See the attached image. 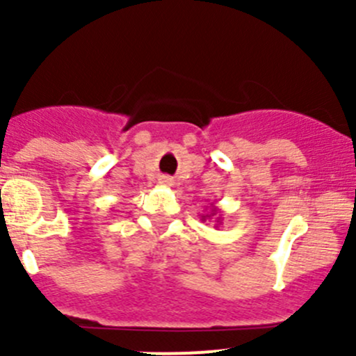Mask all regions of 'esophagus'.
I'll return each instance as SVG.
<instances>
[{
	"label": "esophagus",
	"instance_id": "obj_1",
	"mask_svg": "<svg viewBox=\"0 0 356 356\" xmlns=\"http://www.w3.org/2000/svg\"><path fill=\"white\" fill-rule=\"evenodd\" d=\"M160 182H161V184H163V186H172V184H174L170 177H161Z\"/></svg>",
	"mask_w": 356,
	"mask_h": 356
}]
</instances>
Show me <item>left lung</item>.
<instances>
[{"label":"left lung","instance_id":"8db88e82","mask_svg":"<svg viewBox=\"0 0 356 356\" xmlns=\"http://www.w3.org/2000/svg\"><path fill=\"white\" fill-rule=\"evenodd\" d=\"M215 215H218L217 218H215V227H218V225L222 224V215H220V210H218L217 207H215V204H211L210 207V211H207V213H203L201 215V220H211V218L215 217Z\"/></svg>","mask_w":356,"mask_h":356}]
</instances>
